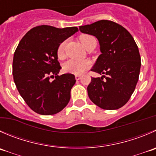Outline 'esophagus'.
<instances>
[{"label": "esophagus", "instance_id": "34e87169", "mask_svg": "<svg viewBox=\"0 0 156 156\" xmlns=\"http://www.w3.org/2000/svg\"><path fill=\"white\" fill-rule=\"evenodd\" d=\"M81 75H75V79H76L77 81H78V80L81 79Z\"/></svg>", "mask_w": 156, "mask_h": 156}]
</instances>
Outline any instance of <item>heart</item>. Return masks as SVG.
Wrapping results in <instances>:
<instances>
[{
	"instance_id": "b5f03b06",
	"label": "heart",
	"mask_w": 156,
	"mask_h": 156,
	"mask_svg": "<svg viewBox=\"0 0 156 156\" xmlns=\"http://www.w3.org/2000/svg\"><path fill=\"white\" fill-rule=\"evenodd\" d=\"M79 40L81 41V44L83 45L86 49H88L90 43L92 41L95 40L94 36L88 34H82L79 36ZM66 42H62L58 46L57 49V55L59 58H62L65 55L64 49ZM90 62L87 60L84 61H75V60H69L63 65V71L66 73L74 74V75H81L84 73L86 70L90 68Z\"/></svg>"
}]
</instances>
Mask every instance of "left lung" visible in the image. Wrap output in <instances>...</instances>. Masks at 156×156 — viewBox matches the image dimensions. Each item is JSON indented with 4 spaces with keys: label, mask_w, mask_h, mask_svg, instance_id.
I'll return each instance as SVG.
<instances>
[{
    "label": "left lung",
    "mask_w": 156,
    "mask_h": 156,
    "mask_svg": "<svg viewBox=\"0 0 156 156\" xmlns=\"http://www.w3.org/2000/svg\"><path fill=\"white\" fill-rule=\"evenodd\" d=\"M81 33L98 40L101 54L91 71L103 75L92 78L87 86L90 101L104 110H116L128 102L139 80L141 58L130 33L107 20L81 26Z\"/></svg>",
    "instance_id": "8db88e82"
}]
</instances>
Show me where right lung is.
Wrapping results in <instances>:
<instances>
[{
  "instance_id": "obj_1",
  "label": "right lung",
  "mask_w": 156,
  "mask_h": 156,
  "mask_svg": "<svg viewBox=\"0 0 156 156\" xmlns=\"http://www.w3.org/2000/svg\"><path fill=\"white\" fill-rule=\"evenodd\" d=\"M78 31L75 27L38 26L26 33L15 50L13 81L27 105L39 114H55L70 101L71 89L76 80L72 74L58 75L62 68L57 49ZM51 77L55 79L51 81Z\"/></svg>"
}]
</instances>
